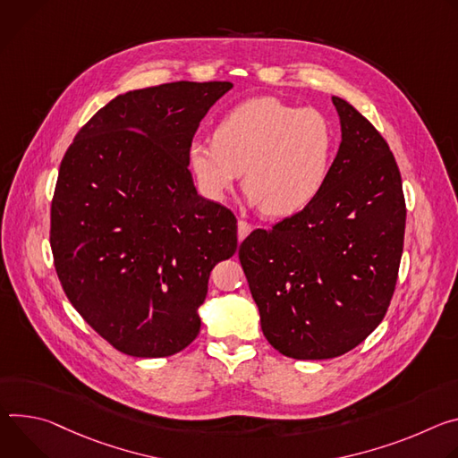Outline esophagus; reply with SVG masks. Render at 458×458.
<instances>
[{
  "instance_id": "1",
  "label": "esophagus",
  "mask_w": 458,
  "mask_h": 458,
  "mask_svg": "<svg viewBox=\"0 0 458 458\" xmlns=\"http://www.w3.org/2000/svg\"><path fill=\"white\" fill-rule=\"evenodd\" d=\"M252 231V225L247 224L245 220H238V240L242 242L249 233Z\"/></svg>"
}]
</instances>
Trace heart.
Instances as JSON below:
<instances>
[{
    "label": "heart",
    "mask_w": 458,
    "mask_h": 458,
    "mask_svg": "<svg viewBox=\"0 0 458 458\" xmlns=\"http://www.w3.org/2000/svg\"><path fill=\"white\" fill-rule=\"evenodd\" d=\"M336 136L326 114L276 98H252L229 111L215 140L189 143L191 169L213 199H225L243 170V191L271 218L306 209L327 182Z\"/></svg>",
    "instance_id": "b5f03b06"
}]
</instances>
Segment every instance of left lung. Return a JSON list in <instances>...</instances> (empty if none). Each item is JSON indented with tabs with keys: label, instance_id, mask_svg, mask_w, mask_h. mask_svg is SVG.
<instances>
[{
	"label": "left lung",
	"instance_id": "obj_1",
	"mask_svg": "<svg viewBox=\"0 0 458 458\" xmlns=\"http://www.w3.org/2000/svg\"><path fill=\"white\" fill-rule=\"evenodd\" d=\"M342 141L320 194L238 257L267 342L289 359L326 360L357 347L391 301L405 229L400 171L380 132L333 96Z\"/></svg>",
	"mask_w": 458,
	"mask_h": 458
}]
</instances>
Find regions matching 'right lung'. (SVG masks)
I'll return each instance as SVG.
<instances>
[{"instance_id":"add662e5","label":"right lung","mask_w":458,"mask_h":458,"mask_svg":"<svg viewBox=\"0 0 458 458\" xmlns=\"http://www.w3.org/2000/svg\"><path fill=\"white\" fill-rule=\"evenodd\" d=\"M231 81L129 90L76 134L60 165L50 247L67 298L118 351L160 359L199 333L198 310L236 218L198 194L189 143Z\"/></svg>"}]
</instances>
